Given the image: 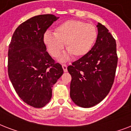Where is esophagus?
Returning <instances> with one entry per match:
<instances>
[{"label":"esophagus","instance_id":"esophagus-1","mask_svg":"<svg viewBox=\"0 0 131 131\" xmlns=\"http://www.w3.org/2000/svg\"><path fill=\"white\" fill-rule=\"evenodd\" d=\"M62 69H63L64 71V72L67 71V64H62Z\"/></svg>","mask_w":131,"mask_h":131}]
</instances>
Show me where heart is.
Returning <instances> with one entry per match:
<instances>
[{
	"label": "heart",
	"instance_id": "heart-1",
	"mask_svg": "<svg viewBox=\"0 0 131 131\" xmlns=\"http://www.w3.org/2000/svg\"><path fill=\"white\" fill-rule=\"evenodd\" d=\"M97 38L96 28L94 25L80 20H68L56 28L54 34L47 32L44 35V42L49 53L58 57L66 49L74 58H81L88 53ZM69 58L66 54L62 58L65 61Z\"/></svg>",
	"mask_w": 131,
	"mask_h": 131
}]
</instances>
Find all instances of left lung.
Wrapping results in <instances>:
<instances>
[{
    "mask_svg": "<svg viewBox=\"0 0 131 131\" xmlns=\"http://www.w3.org/2000/svg\"><path fill=\"white\" fill-rule=\"evenodd\" d=\"M96 43L88 53L67 67L71 75L70 96L84 108L93 107L107 96L114 84L118 64L116 40L98 23Z\"/></svg>",
    "mask_w": 131,
    "mask_h": 131,
    "instance_id": "obj_1",
    "label": "left lung"
}]
</instances>
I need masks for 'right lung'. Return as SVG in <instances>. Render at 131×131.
Returning a JSON list of instances; mask_svg holds the SVG:
<instances>
[{"label": "right lung", "instance_id": "obj_1", "mask_svg": "<svg viewBox=\"0 0 131 131\" xmlns=\"http://www.w3.org/2000/svg\"><path fill=\"white\" fill-rule=\"evenodd\" d=\"M59 17L39 15L21 24L14 32L8 51V75L15 92L28 105H46L52 88L63 74L60 64L46 51L44 34Z\"/></svg>", "mask_w": 131, "mask_h": 131}]
</instances>
